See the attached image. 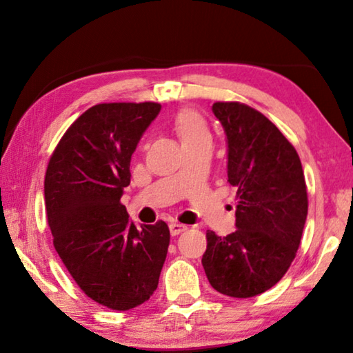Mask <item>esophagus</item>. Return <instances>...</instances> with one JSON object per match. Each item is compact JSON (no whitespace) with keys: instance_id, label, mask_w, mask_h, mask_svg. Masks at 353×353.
<instances>
[{"instance_id":"1","label":"esophagus","mask_w":353,"mask_h":353,"mask_svg":"<svg viewBox=\"0 0 353 353\" xmlns=\"http://www.w3.org/2000/svg\"><path fill=\"white\" fill-rule=\"evenodd\" d=\"M183 230H187V225H185V224H181V223H171L170 224L171 235H179V234H182Z\"/></svg>"}]
</instances>
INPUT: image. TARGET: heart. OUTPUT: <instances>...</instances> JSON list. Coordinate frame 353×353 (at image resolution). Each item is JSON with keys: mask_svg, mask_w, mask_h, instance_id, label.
<instances>
[{"mask_svg": "<svg viewBox=\"0 0 353 353\" xmlns=\"http://www.w3.org/2000/svg\"><path fill=\"white\" fill-rule=\"evenodd\" d=\"M176 129L182 143L208 139V130L204 119L193 110H183L179 113L176 118Z\"/></svg>", "mask_w": 353, "mask_h": 353, "instance_id": "heart-1", "label": "heart"}]
</instances>
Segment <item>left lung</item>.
I'll use <instances>...</instances> for the list:
<instances>
[{
    "mask_svg": "<svg viewBox=\"0 0 353 353\" xmlns=\"http://www.w3.org/2000/svg\"><path fill=\"white\" fill-rule=\"evenodd\" d=\"M227 141V182L236 191V230H207L202 266L214 290L254 297L288 271L308 213L307 185L294 146L259 110L214 103Z\"/></svg>",
    "mask_w": 353,
    "mask_h": 353,
    "instance_id": "1",
    "label": "left lung"
}]
</instances>
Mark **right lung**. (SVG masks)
Segmentation results:
<instances>
[{
    "label": "right lung",
    "mask_w": 353,
    "mask_h": 353,
    "mask_svg": "<svg viewBox=\"0 0 353 353\" xmlns=\"http://www.w3.org/2000/svg\"><path fill=\"white\" fill-rule=\"evenodd\" d=\"M162 105H93L59 141L45 176V205L54 248L85 294L126 312L157 290L170 246L163 221L137 227L119 199L130 159Z\"/></svg>",
    "instance_id": "right-lung-1"
}]
</instances>
